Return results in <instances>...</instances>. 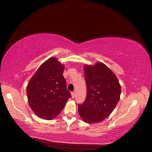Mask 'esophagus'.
<instances>
[{"mask_svg": "<svg viewBox=\"0 0 152 152\" xmlns=\"http://www.w3.org/2000/svg\"><path fill=\"white\" fill-rule=\"evenodd\" d=\"M71 95H72V98L74 99V97H75V93L72 92V93H71Z\"/></svg>", "mask_w": 152, "mask_h": 152, "instance_id": "esophagus-1", "label": "esophagus"}]
</instances>
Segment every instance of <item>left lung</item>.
<instances>
[{
  "label": "left lung",
  "mask_w": 152,
  "mask_h": 152,
  "mask_svg": "<svg viewBox=\"0 0 152 152\" xmlns=\"http://www.w3.org/2000/svg\"><path fill=\"white\" fill-rule=\"evenodd\" d=\"M83 69L87 95L84 102L78 105V112L87 124H97L114 110L120 99L121 86L115 74L104 63L85 64Z\"/></svg>",
  "instance_id": "obj_1"
}]
</instances>
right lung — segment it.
<instances>
[{"label": "right lung", "mask_w": 152, "mask_h": 152, "mask_svg": "<svg viewBox=\"0 0 152 152\" xmlns=\"http://www.w3.org/2000/svg\"><path fill=\"white\" fill-rule=\"evenodd\" d=\"M64 65L56 57L41 64L27 86L28 104L42 119L51 120L59 114L70 98L63 73Z\"/></svg>", "instance_id": "obj_1"}]
</instances>
